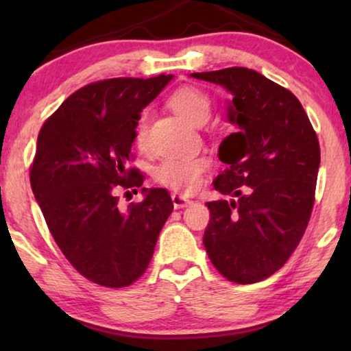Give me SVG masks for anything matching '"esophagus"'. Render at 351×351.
<instances>
[{"label":"esophagus","instance_id":"esophagus-1","mask_svg":"<svg viewBox=\"0 0 351 351\" xmlns=\"http://www.w3.org/2000/svg\"><path fill=\"white\" fill-rule=\"evenodd\" d=\"M172 203H174L176 209H182V208H186V206H190L191 199H189L186 196L180 193H174L172 195Z\"/></svg>","mask_w":351,"mask_h":351}]
</instances>
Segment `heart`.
Returning <instances> with one entry per match:
<instances>
[{
    "mask_svg": "<svg viewBox=\"0 0 351 351\" xmlns=\"http://www.w3.org/2000/svg\"><path fill=\"white\" fill-rule=\"evenodd\" d=\"M169 105L186 123L201 126L208 121L213 112V102L204 90L193 86L177 89L169 97ZM148 134V112H143L136 124V143L143 147ZM209 161L204 156L171 158L155 167V179L174 191H193L204 171H208Z\"/></svg>",
    "mask_w": 351,
    "mask_h": 351,
    "instance_id": "1",
    "label": "heart"
}]
</instances>
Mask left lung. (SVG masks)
Masks as SVG:
<instances>
[{
  "instance_id": "obj_1",
  "label": "left lung",
  "mask_w": 351,
  "mask_h": 351,
  "mask_svg": "<svg viewBox=\"0 0 351 351\" xmlns=\"http://www.w3.org/2000/svg\"><path fill=\"white\" fill-rule=\"evenodd\" d=\"M190 76L232 94L227 117L238 126L219 147L228 167L214 189L233 198L206 203V252L227 280L252 285L280 270L304 237L315 203L318 137L299 99L256 70Z\"/></svg>"
}]
</instances>
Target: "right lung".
<instances>
[{
	"label": "right lung",
	"instance_id": "1",
	"mask_svg": "<svg viewBox=\"0 0 351 351\" xmlns=\"http://www.w3.org/2000/svg\"><path fill=\"white\" fill-rule=\"evenodd\" d=\"M174 78H112L70 95L38 134L30 169L33 195L52 238L71 265L95 285L124 287L145 273L172 204L165 189L119 209L117 189H141L128 169L141 112ZM129 193V191H128Z\"/></svg>",
	"mask_w": 351,
	"mask_h": 351
}]
</instances>
